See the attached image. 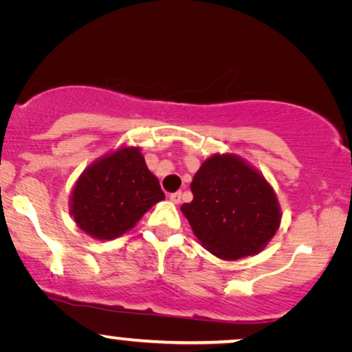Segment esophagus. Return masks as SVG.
I'll use <instances>...</instances> for the list:
<instances>
[{"label":"esophagus","instance_id":"obj_1","mask_svg":"<svg viewBox=\"0 0 352 352\" xmlns=\"http://www.w3.org/2000/svg\"><path fill=\"white\" fill-rule=\"evenodd\" d=\"M180 199H182V191H175V193L170 195V201L173 204H179Z\"/></svg>","mask_w":352,"mask_h":352}]
</instances>
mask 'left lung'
<instances>
[{"instance_id": "obj_1", "label": "left lung", "mask_w": 352, "mask_h": 352, "mask_svg": "<svg viewBox=\"0 0 352 352\" xmlns=\"http://www.w3.org/2000/svg\"><path fill=\"white\" fill-rule=\"evenodd\" d=\"M193 201L182 204L201 245L222 260L256 255L281 222L276 193L263 175L234 154H214L195 173Z\"/></svg>"}]
</instances>
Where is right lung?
Returning a JSON list of instances; mask_svg holds the SVG:
<instances>
[{
	"instance_id": "add662e5",
	"label": "right lung",
	"mask_w": 352,
	"mask_h": 352,
	"mask_svg": "<svg viewBox=\"0 0 352 352\" xmlns=\"http://www.w3.org/2000/svg\"><path fill=\"white\" fill-rule=\"evenodd\" d=\"M166 198L140 148H120L92 162L81 173L69 211L79 229L99 240H112L135 228L155 203Z\"/></svg>"
}]
</instances>
